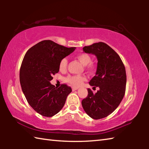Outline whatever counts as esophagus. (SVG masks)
Wrapping results in <instances>:
<instances>
[{"mask_svg":"<svg viewBox=\"0 0 149 149\" xmlns=\"http://www.w3.org/2000/svg\"><path fill=\"white\" fill-rule=\"evenodd\" d=\"M77 89H78V87H72V91H75V90H77Z\"/></svg>","mask_w":149,"mask_h":149,"instance_id":"1","label":"esophagus"}]
</instances>
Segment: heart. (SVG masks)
<instances>
[{
    "mask_svg": "<svg viewBox=\"0 0 149 149\" xmlns=\"http://www.w3.org/2000/svg\"><path fill=\"white\" fill-rule=\"evenodd\" d=\"M77 58L79 60V62L83 65H86L88 64L89 68H92L93 65L91 64V57L90 56V55L85 53V52H81V53L77 54ZM68 64V59L66 58H63L59 63L60 71L65 72V70L67 69ZM64 80L65 82H67L68 84L72 85V86L79 87L87 80V77L84 75H69L65 77Z\"/></svg>",
    "mask_w": 149,
    "mask_h": 149,
    "instance_id": "b5f03b06",
    "label": "heart"
}]
</instances>
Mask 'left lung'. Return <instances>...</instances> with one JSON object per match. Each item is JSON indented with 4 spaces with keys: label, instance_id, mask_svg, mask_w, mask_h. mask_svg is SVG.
Segmentation results:
<instances>
[{
    "label": "left lung",
    "instance_id": "obj_1",
    "mask_svg": "<svg viewBox=\"0 0 149 149\" xmlns=\"http://www.w3.org/2000/svg\"><path fill=\"white\" fill-rule=\"evenodd\" d=\"M83 50L97 58L96 75L89 84L94 87H99L100 90L94 94L88 89V95L81 101L82 107L93 119H101L112 114L124 97L125 68L119 55L104 42L85 46Z\"/></svg>",
    "mask_w": 149,
    "mask_h": 149
}]
</instances>
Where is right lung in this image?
<instances>
[{"mask_svg": "<svg viewBox=\"0 0 149 149\" xmlns=\"http://www.w3.org/2000/svg\"><path fill=\"white\" fill-rule=\"evenodd\" d=\"M75 49L44 40L30 48L25 54L19 71L22 91L29 104L43 116L56 114L72 92V88L66 84L57 88L50 81L59 72L60 60Z\"/></svg>", "mask_w": 149, "mask_h": 149, "instance_id": "obj_1", "label": "right lung"}]
</instances>
